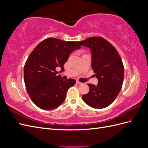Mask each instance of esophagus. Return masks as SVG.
Returning a JSON list of instances; mask_svg holds the SVG:
<instances>
[{
  "instance_id": "obj_1",
  "label": "esophagus",
  "mask_w": 148,
  "mask_h": 148,
  "mask_svg": "<svg viewBox=\"0 0 148 148\" xmlns=\"http://www.w3.org/2000/svg\"><path fill=\"white\" fill-rule=\"evenodd\" d=\"M77 84H83L82 82H79V81H78V80H77Z\"/></svg>"
}]
</instances>
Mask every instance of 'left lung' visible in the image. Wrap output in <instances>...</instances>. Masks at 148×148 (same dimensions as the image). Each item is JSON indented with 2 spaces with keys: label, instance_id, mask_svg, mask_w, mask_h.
<instances>
[{
  "label": "left lung",
  "instance_id": "obj_1",
  "mask_svg": "<svg viewBox=\"0 0 148 148\" xmlns=\"http://www.w3.org/2000/svg\"><path fill=\"white\" fill-rule=\"evenodd\" d=\"M78 43L90 49L91 67L98 79L97 85L88 84L89 91L82 96V99L93 108H105L114 102L122 88V60L115 48L101 37H91Z\"/></svg>",
  "mask_w": 148,
  "mask_h": 148
}]
</instances>
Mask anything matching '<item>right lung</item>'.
<instances>
[{"mask_svg": "<svg viewBox=\"0 0 148 148\" xmlns=\"http://www.w3.org/2000/svg\"><path fill=\"white\" fill-rule=\"evenodd\" d=\"M81 48L77 41H64L54 38L44 39L30 53L24 66V81L31 99L39 108L52 110L65 99L68 89L76 80L62 79L56 70L64 65L70 53Z\"/></svg>", "mask_w": 148, "mask_h": 148, "instance_id": "1", "label": "right lung"}]
</instances>
